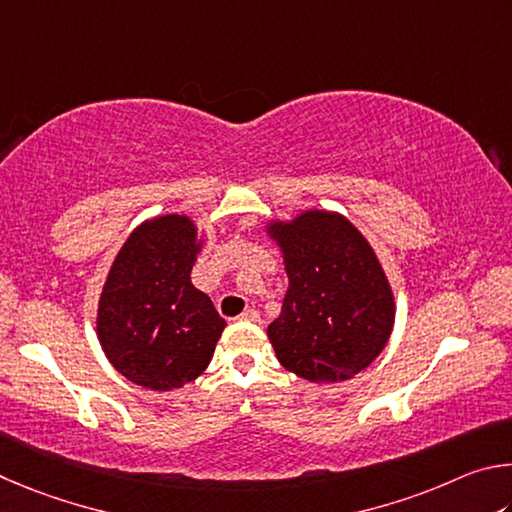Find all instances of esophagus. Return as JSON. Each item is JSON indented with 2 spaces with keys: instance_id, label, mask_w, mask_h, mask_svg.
<instances>
[{
  "instance_id": "1",
  "label": "esophagus",
  "mask_w": 512,
  "mask_h": 512,
  "mask_svg": "<svg viewBox=\"0 0 512 512\" xmlns=\"http://www.w3.org/2000/svg\"><path fill=\"white\" fill-rule=\"evenodd\" d=\"M238 319L240 321H258V319H261V315H258L256 308H247L245 312H240Z\"/></svg>"
}]
</instances>
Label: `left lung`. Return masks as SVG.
Here are the masks:
<instances>
[{"label": "left lung", "mask_w": 512, "mask_h": 512, "mask_svg": "<svg viewBox=\"0 0 512 512\" xmlns=\"http://www.w3.org/2000/svg\"><path fill=\"white\" fill-rule=\"evenodd\" d=\"M283 251L288 292L267 337L285 369L310 382L364 371L387 346L396 303L382 265L360 231L333 211L270 222Z\"/></svg>", "instance_id": "1"}]
</instances>
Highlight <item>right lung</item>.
Masks as SVG:
<instances>
[{
	"label": "right lung",
	"instance_id": "add662e5",
	"mask_svg": "<svg viewBox=\"0 0 512 512\" xmlns=\"http://www.w3.org/2000/svg\"><path fill=\"white\" fill-rule=\"evenodd\" d=\"M202 240L188 215H159L130 233L98 299L107 360L143 389L170 391L209 366L224 321L191 283Z\"/></svg>",
	"mask_w": 512,
	"mask_h": 512
}]
</instances>
